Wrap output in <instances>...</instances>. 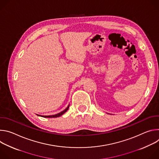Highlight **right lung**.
I'll return each mask as SVG.
<instances>
[{
	"mask_svg": "<svg viewBox=\"0 0 159 159\" xmlns=\"http://www.w3.org/2000/svg\"><path fill=\"white\" fill-rule=\"evenodd\" d=\"M69 105L67 106V107H66L65 110H63V111H61V112H60V113H58V114L55 115H51V116H40V115H38V116H42V117H44V118H57V117H59V116H61L62 115H63L64 113H65L68 109H69Z\"/></svg>",
	"mask_w": 159,
	"mask_h": 159,
	"instance_id": "right-lung-1",
	"label": "right lung"
}]
</instances>
